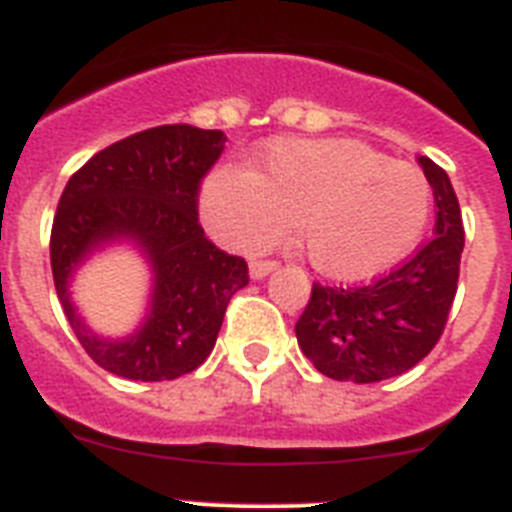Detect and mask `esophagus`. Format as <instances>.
I'll list each match as a JSON object with an SVG mask.
<instances>
[{"instance_id":"34e87169","label":"esophagus","mask_w":512,"mask_h":512,"mask_svg":"<svg viewBox=\"0 0 512 512\" xmlns=\"http://www.w3.org/2000/svg\"><path fill=\"white\" fill-rule=\"evenodd\" d=\"M275 268H278V262L275 260H255L250 262V275L255 281H260V278H265L268 273H273Z\"/></svg>"}]
</instances>
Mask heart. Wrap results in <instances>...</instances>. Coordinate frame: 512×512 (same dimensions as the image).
<instances>
[{
  "instance_id": "obj_1",
  "label": "heart",
  "mask_w": 512,
  "mask_h": 512,
  "mask_svg": "<svg viewBox=\"0 0 512 512\" xmlns=\"http://www.w3.org/2000/svg\"><path fill=\"white\" fill-rule=\"evenodd\" d=\"M203 219L234 250H255L296 226L319 273L361 281L415 247L430 219V185L417 167L386 162L361 141L278 139L252 172H213Z\"/></svg>"
}]
</instances>
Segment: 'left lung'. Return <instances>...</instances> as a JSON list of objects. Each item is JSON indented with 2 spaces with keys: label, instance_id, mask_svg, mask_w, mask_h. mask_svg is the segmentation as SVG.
<instances>
[{
  "label": "left lung",
  "instance_id": "obj_1",
  "mask_svg": "<svg viewBox=\"0 0 512 512\" xmlns=\"http://www.w3.org/2000/svg\"><path fill=\"white\" fill-rule=\"evenodd\" d=\"M420 164L438 206L435 237L368 286H311L296 337L314 368L330 379H391L417 366L441 340L459 286L464 224L446 170L428 157Z\"/></svg>",
  "mask_w": 512,
  "mask_h": 512
}]
</instances>
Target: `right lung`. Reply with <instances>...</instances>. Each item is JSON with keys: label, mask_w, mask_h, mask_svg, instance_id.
<instances>
[{"label": "right lung", "mask_w": 512, "mask_h": 512, "mask_svg": "<svg viewBox=\"0 0 512 512\" xmlns=\"http://www.w3.org/2000/svg\"><path fill=\"white\" fill-rule=\"evenodd\" d=\"M221 131L175 123L97 151L66 182L51 229V270L71 330L92 361L131 381H170L211 355L231 296L250 283L244 257L219 250L198 224V193L224 151ZM128 236L155 268L147 322L102 341L68 301L70 273L102 241Z\"/></svg>", "instance_id": "right-lung-1"}]
</instances>
